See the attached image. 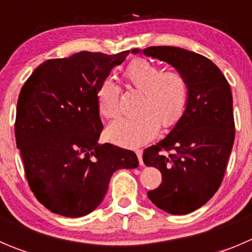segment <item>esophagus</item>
Masks as SVG:
<instances>
[{"mask_svg": "<svg viewBox=\"0 0 252 252\" xmlns=\"http://www.w3.org/2000/svg\"><path fill=\"white\" fill-rule=\"evenodd\" d=\"M135 154H136V156H138V158H139V163H140V164L144 163V162H142V150L141 149L135 150Z\"/></svg>", "mask_w": 252, "mask_h": 252, "instance_id": "34e87169", "label": "esophagus"}]
</instances>
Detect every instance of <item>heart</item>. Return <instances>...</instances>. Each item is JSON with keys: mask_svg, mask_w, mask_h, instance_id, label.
Masks as SVG:
<instances>
[{"mask_svg": "<svg viewBox=\"0 0 252 252\" xmlns=\"http://www.w3.org/2000/svg\"><path fill=\"white\" fill-rule=\"evenodd\" d=\"M126 85L141 91L138 112L131 118H119L110 124L106 135L113 144L136 147L157 135L159 126L173 128L182 119L189 101V84L177 70L163 72L161 67L144 58L129 63L124 70ZM97 110L107 119L121 111V88L111 79L101 81L95 94Z\"/></svg>", "mask_w": 252, "mask_h": 252, "instance_id": "b5f03b06", "label": "heart"}]
</instances>
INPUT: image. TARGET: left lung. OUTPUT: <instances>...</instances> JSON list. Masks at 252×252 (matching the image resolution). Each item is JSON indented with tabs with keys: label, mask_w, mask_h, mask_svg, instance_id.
<instances>
[{
	"label": "left lung",
	"mask_w": 252,
	"mask_h": 252,
	"mask_svg": "<svg viewBox=\"0 0 252 252\" xmlns=\"http://www.w3.org/2000/svg\"><path fill=\"white\" fill-rule=\"evenodd\" d=\"M142 53L169 63L189 84L184 116L142 155L144 163L162 174V184L147 197L166 212L187 215L205 205L224 177L235 136L232 90L220 68L199 53L173 46H151Z\"/></svg>",
	"instance_id": "1"
}]
</instances>
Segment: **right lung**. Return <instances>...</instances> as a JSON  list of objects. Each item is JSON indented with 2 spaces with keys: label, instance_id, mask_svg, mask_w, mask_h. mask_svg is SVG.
<instances>
[{
  "label": "right lung",
  "instance_id": "1",
  "mask_svg": "<svg viewBox=\"0 0 252 252\" xmlns=\"http://www.w3.org/2000/svg\"><path fill=\"white\" fill-rule=\"evenodd\" d=\"M129 51L75 53L41 63L17 105V147L35 197L51 212L83 217L102 202L112 174L136 168L130 150L98 144L103 126L95 94Z\"/></svg>",
  "mask_w": 252,
  "mask_h": 252
}]
</instances>
